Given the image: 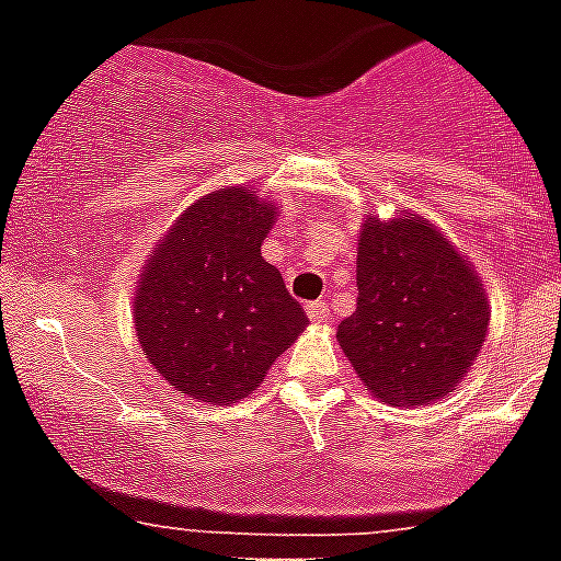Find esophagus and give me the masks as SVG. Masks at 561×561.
<instances>
[{"label":"esophagus","instance_id":"34e87169","mask_svg":"<svg viewBox=\"0 0 561 561\" xmlns=\"http://www.w3.org/2000/svg\"><path fill=\"white\" fill-rule=\"evenodd\" d=\"M308 317H310V322H328V319H331V313H328V302H324V299L310 302L308 305Z\"/></svg>","mask_w":561,"mask_h":561}]
</instances>
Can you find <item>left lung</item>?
Returning <instances> with one entry per match:
<instances>
[{"label":"left lung","mask_w":561,"mask_h":561,"mask_svg":"<svg viewBox=\"0 0 561 561\" xmlns=\"http://www.w3.org/2000/svg\"><path fill=\"white\" fill-rule=\"evenodd\" d=\"M356 310L336 339L376 399L448 397L488 333V302L468 262L422 216L362 225Z\"/></svg>","instance_id":"8db88e82"}]
</instances>
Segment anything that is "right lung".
Returning <instances> with one entry per match:
<instances>
[{
	"instance_id": "1",
	"label": "right lung",
	"mask_w": 561,
	"mask_h": 561,
	"mask_svg": "<svg viewBox=\"0 0 561 561\" xmlns=\"http://www.w3.org/2000/svg\"><path fill=\"white\" fill-rule=\"evenodd\" d=\"M273 216L253 187H222L193 202L148 259L136 336L157 374L187 397H248L308 324L282 273L262 259Z\"/></svg>"
}]
</instances>
